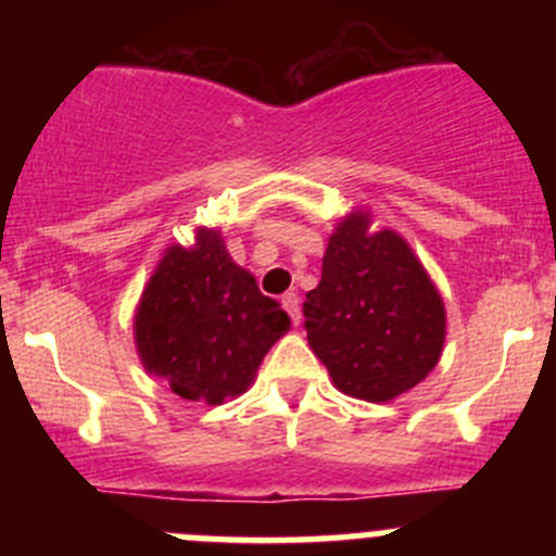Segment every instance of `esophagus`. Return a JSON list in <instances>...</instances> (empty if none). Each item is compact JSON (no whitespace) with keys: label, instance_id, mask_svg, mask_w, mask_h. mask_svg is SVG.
I'll return each instance as SVG.
<instances>
[{"label":"esophagus","instance_id":"34e87169","mask_svg":"<svg viewBox=\"0 0 556 556\" xmlns=\"http://www.w3.org/2000/svg\"><path fill=\"white\" fill-rule=\"evenodd\" d=\"M282 306H285V312L290 314V319H293V325H301V304H299V295H295V293H285V295H282Z\"/></svg>","mask_w":556,"mask_h":556}]
</instances>
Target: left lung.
<instances>
[{
  "label": "left lung",
  "instance_id": "left-lung-1",
  "mask_svg": "<svg viewBox=\"0 0 556 556\" xmlns=\"http://www.w3.org/2000/svg\"><path fill=\"white\" fill-rule=\"evenodd\" d=\"M306 339L344 395L395 401L441 361L446 306L412 244L368 210L336 223L323 279L304 301Z\"/></svg>",
  "mask_w": 556,
  "mask_h": 556
}]
</instances>
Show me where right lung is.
<instances>
[{"label":"right lung","mask_w":556,"mask_h":556,"mask_svg":"<svg viewBox=\"0 0 556 556\" xmlns=\"http://www.w3.org/2000/svg\"><path fill=\"white\" fill-rule=\"evenodd\" d=\"M193 233L190 247H166L150 274L134 312V344L144 371L179 397L220 406L250 390L290 317L233 263L217 228Z\"/></svg>","instance_id":"right-lung-1"}]
</instances>
